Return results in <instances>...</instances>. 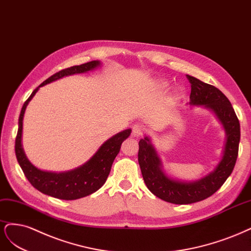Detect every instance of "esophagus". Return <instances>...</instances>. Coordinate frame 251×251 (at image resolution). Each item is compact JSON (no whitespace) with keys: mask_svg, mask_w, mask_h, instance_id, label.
Here are the masks:
<instances>
[{"mask_svg":"<svg viewBox=\"0 0 251 251\" xmlns=\"http://www.w3.org/2000/svg\"><path fill=\"white\" fill-rule=\"evenodd\" d=\"M145 132V127L141 124H135L133 127H132V134L135 136V137H139V136H142Z\"/></svg>","mask_w":251,"mask_h":251,"instance_id":"1","label":"esophagus"}]
</instances>
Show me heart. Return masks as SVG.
<instances>
[{
  "label": "heart",
  "mask_w": 251,
  "mask_h": 251,
  "mask_svg": "<svg viewBox=\"0 0 251 251\" xmlns=\"http://www.w3.org/2000/svg\"><path fill=\"white\" fill-rule=\"evenodd\" d=\"M158 86H159V88H165L167 86V82L160 81V82H158Z\"/></svg>",
  "instance_id": "obj_1"
}]
</instances>
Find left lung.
I'll list each match as a JSON object with an SVG mask.
<instances>
[{"label": "left lung", "instance_id": "8db88e82", "mask_svg": "<svg viewBox=\"0 0 251 251\" xmlns=\"http://www.w3.org/2000/svg\"><path fill=\"white\" fill-rule=\"evenodd\" d=\"M191 83V105H203L211 109L222 123L226 142L223 156L214 171L196 181L184 182L168 177L150 139L145 136L139 142V164L145 183L152 194L174 204H190L204 200L219 190L228 178L236 165L239 143L240 122L229 100L214 85L187 75Z\"/></svg>", "mask_w": 251, "mask_h": 251}]
</instances>
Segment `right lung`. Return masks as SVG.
Returning <instances> with one entry per match:
<instances>
[{
  "label": "right lung",
  "mask_w": 251,
  "mask_h": 251,
  "mask_svg": "<svg viewBox=\"0 0 251 251\" xmlns=\"http://www.w3.org/2000/svg\"><path fill=\"white\" fill-rule=\"evenodd\" d=\"M99 66L100 61L94 60L59 71L36 87L23 105L19 118V130L17 137H15V155H17L19 164L29 182L36 190L46 194V195L62 200H75L91 195V194L98 191L107 179L111 165L120 152L121 145L131 133V129H126V130L111 136L109 140L101 145L98 151L84 165L72 170V171L62 173L47 172L37 169L28 160L25 152L23 150L22 130L24 114H25L28 103L33 98L38 88L64 76L85 73Z\"/></svg>",
  "instance_id": "add662e5"
}]
</instances>
